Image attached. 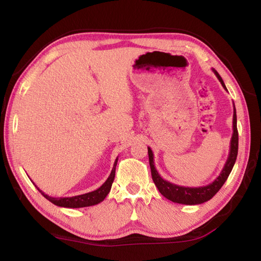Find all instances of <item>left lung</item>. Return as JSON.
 <instances>
[{
	"instance_id": "8db88e82",
	"label": "left lung",
	"mask_w": 261,
	"mask_h": 261,
	"mask_svg": "<svg viewBox=\"0 0 261 261\" xmlns=\"http://www.w3.org/2000/svg\"><path fill=\"white\" fill-rule=\"evenodd\" d=\"M214 73L218 77V80L220 81L221 86L223 89L227 90L225 83H223L221 76L219 75L218 72L213 69ZM232 137L231 140H230V150H229V155L228 159L223 166L220 174L213 181V182L203 186V187H197V188H191V187H182L169 182V181L163 179L159 172L156 171L154 167V161H153V152L150 147H148V154H149V163L151 168V174H152V180L158 188L161 195L166 197L168 200H170L172 202L175 203H181V204H200L205 201H208L211 198H213L216 193L220 190V188L226 182L228 179L230 172H231L232 168L234 166L236 159H237L238 154V130H237V114H236V108L233 103V119H232Z\"/></svg>"
}]
</instances>
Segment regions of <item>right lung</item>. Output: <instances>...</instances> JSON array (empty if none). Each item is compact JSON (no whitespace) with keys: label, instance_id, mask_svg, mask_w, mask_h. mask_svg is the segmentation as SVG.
<instances>
[{"label":"right lung","instance_id":"obj_1","mask_svg":"<svg viewBox=\"0 0 261 261\" xmlns=\"http://www.w3.org/2000/svg\"><path fill=\"white\" fill-rule=\"evenodd\" d=\"M117 162H118V158L116 159V161H114L111 173H110V175H109V178L106 180V182L103 184L100 188H98L96 190L84 193V195H79V196H74V197L54 198V197H50L48 195H46V193L40 190L36 186L35 187L38 188V190L42 193V196H44V198H46L48 201H51L56 205H59V207H64V208L90 207V205H94V204H98V203L102 202L103 200H105V198L108 196V193L110 192L113 180H114V175H116ZM33 185H34V182H33Z\"/></svg>","mask_w":261,"mask_h":261}]
</instances>
